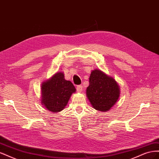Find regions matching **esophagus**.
Wrapping results in <instances>:
<instances>
[{"mask_svg":"<svg viewBox=\"0 0 159 159\" xmlns=\"http://www.w3.org/2000/svg\"><path fill=\"white\" fill-rule=\"evenodd\" d=\"M77 90H78V92H81V91L83 90V86L81 85H77V88H76Z\"/></svg>","mask_w":159,"mask_h":159,"instance_id":"esophagus-1","label":"esophagus"}]
</instances>
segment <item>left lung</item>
<instances>
[{
  "label": "left lung",
  "mask_w": 159,
  "mask_h": 159,
  "mask_svg": "<svg viewBox=\"0 0 159 159\" xmlns=\"http://www.w3.org/2000/svg\"><path fill=\"white\" fill-rule=\"evenodd\" d=\"M119 94V86L112 77L98 69L91 72L86 95L95 109L107 111L117 103Z\"/></svg>",
  "instance_id": "1"
}]
</instances>
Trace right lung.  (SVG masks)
Segmentation results:
<instances>
[{
    "label": "right lung",
    "mask_w": 159,
    "mask_h": 159,
    "mask_svg": "<svg viewBox=\"0 0 159 159\" xmlns=\"http://www.w3.org/2000/svg\"><path fill=\"white\" fill-rule=\"evenodd\" d=\"M75 88L70 81L66 80L62 72H57L41 86V103L52 113L63 110Z\"/></svg>",
    "instance_id": "obj_1"
}]
</instances>
